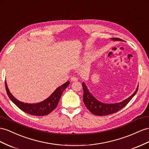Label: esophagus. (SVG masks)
I'll use <instances>...</instances> for the list:
<instances>
[{
	"mask_svg": "<svg viewBox=\"0 0 149 149\" xmlns=\"http://www.w3.org/2000/svg\"><path fill=\"white\" fill-rule=\"evenodd\" d=\"M71 81L72 82H74V81H78V78L75 77V76H72L71 78Z\"/></svg>",
	"mask_w": 149,
	"mask_h": 149,
	"instance_id": "34e87169",
	"label": "esophagus"
}]
</instances>
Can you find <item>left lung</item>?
Masks as SVG:
<instances>
[{
  "mask_svg": "<svg viewBox=\"0 0 149 149\" xmlns=\"http://www.w3.org/2000/svg\"><path fill=\"white\" fill-rule=\"evenodd\" d=\"M111 39L114 41H123L122 39L117 38H111ZM82 86L83 89V102L84 104L88 109L91 111V113L98 116H104L113 114L122 109L135 95L139 88L138 85L134 93L128 98L121 102L115 103H104L98 101L95 98V96L92 95L90 91L88 90L84 82L83 83Z\"/></svg>",
  "mask_w": 149,
  "mask_h": 149,
  "instance_id": "8db88e82",
  "label": "left lung"
}]
</instances>
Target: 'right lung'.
<instances>
[{
    "label": "right lung",
    "mask_w": 149,
    "mask_h": 149,
    "mask_svg": "<svg viewBox=\"0 0 149 149\" xmlns=\"http://www.w3.org/2000/svg\"><path fill=\"white\" fill-rule=\"evenodd\" d=\"M70 81H68L61 86L58 87L49 97L43 101L36 103H27L20 102L11 94L6 81V89L8 96L16 106L23 111L30 115L36 116H44L49 114L57 107L59 99L63 91L69 86Z\"/></svg>",
    "instance_id": "add662e5"
}]
</instances>
